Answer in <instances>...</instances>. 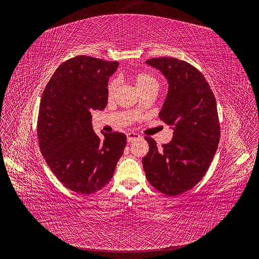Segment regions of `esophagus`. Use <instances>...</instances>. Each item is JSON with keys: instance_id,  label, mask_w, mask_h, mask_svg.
Listing matches in <instances>:
<instances>
[{"instance_id": "esophagus-1", "label": "esophagus", "mask_w": 259, "mask_h": 259, "mask_svg": "<svg viewBox=\"0 0 259 259\" xmlns=\"http://www.w3.org/2000/svg\"><path fill=\"white\" fill-rule=\"evenodd\" d=\"M126 136H127V142H133V140L140 138V135L137 134V133H128Z\"/></svg>"}]
</instances>
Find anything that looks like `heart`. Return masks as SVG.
<instances>
[{
    "label": "heart",
    "mask_w": 259,
    "mask_h": 259,
    "mask_svg": "<svg viewBox=\"0 0 259 259\" xmlns=\"http://www.w3.org/2000/svg\"><path fill=\"white\" fill-rule=\"evenodd\" d=\"M133 83L136 86V89L140 92L144 93L149 90H156L158 88V81L154 76L148 74V73H137L133 76ZM117 91V83L116 81L110 82L108 86V96L111 98L115 95Z\"/></svg>",
    "instance_id": "b5f03b06"
}]
</instances>
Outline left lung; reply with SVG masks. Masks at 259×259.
Segmentation results:
<instances>
[{
    "instance_id": "1",
    "label": "left lung",
    "mask_w": 259,
    "mask_h": 259,
    "mask_svg": "<svg viewBox=\"0 0 259 259\" xmlns=\"http://www.w3.org/2000/svg\"><path fill=\"white\" fill-rule=\"evenodd\" d=\"M146 64L167 80V95L159 116L173 130V138L158 147L154 139L146 137L149 152L143 165L148 182L174 197L200 182L216 153L221 137L216 99L205 77L188 62L160 57Z\"/></svg>"
}]
</instances>
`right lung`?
<instances>
[{"instance_id":"1","label":"right lung","mask_w":259,"mask_h":259,"mask_svg":"<svg viewBox=\"0 0 259 259\" xmlns=\"http://www.w3.org/2000/svg\"><path fill=\"white\" fill-rule=\"evenodd\" d=\"M117 61L76 56L61 64L43 92L37 119L42 155L68 189L89 195L110 182L126 146L113 132L100 138L92 126L93 110H104L108 81Z\"/></svg>"}]
</instances>
